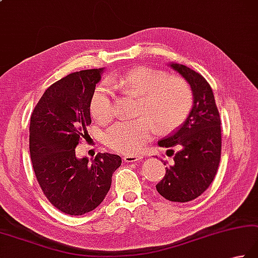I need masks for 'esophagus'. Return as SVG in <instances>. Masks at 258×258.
Masks as SVG:
<instances>
[{"instance_id": "obj_1", "label": "esophagus", "mask_w": 258, "mask_h": 258, "mask_svg": "<svg viewBox=\"0 0 258 258\" xmlns=\"http://www.w3.org/2000/svg\"><path fill=\"white\" fill-rule=\"evenodd\" d=\"M143 159V155L141 154H130L124 156L125 162H135V161H140Z\"/></svg>"}]
</instances>
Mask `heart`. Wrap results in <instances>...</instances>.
<instances>
[{"label":"heart","mask_w":258,"mask_h":258,"mask_svg":"<svg viewBox=\"0 0 258 258\" xmlns=\"http://www.w3.org/2000/svg\"><path fill=\"white\" fill-rule=\"evenodd\" d=\"M110 82L123 93L140 97L136 116L105 131L104 142L113 151L124 154L138 153L152 139L155 125L161 132L173 130L188 118L194 106V93L185 79L150 67H138ZM96 120L106 123L115 114V98L107 84L96 89L90 102Z\"/></svg>","instance_id":"heart-1"}]
</instances>
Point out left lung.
<instances>
[{"label": "left lung", "instance_id": "obj_1", "mask_svg": "<svg viewBox=\"0 0 258 258\" xmlns=\"http://www.w3.org/2000/svg\"><path fill=\"white\" fill-rule=\"evenodd\" d=\"M188 82L194 93V106L185 122L173 134L159 141L173 155V162L156 184L158 192L173 203H188L208 189L218 170L221 155L220 116L208 82L200 74L183 64L171 63ZM170 150L171 154L168 153ZM168 162H164L166 164Z\"/></svg>", "mask_w": 258, "mask_h": 258}]
</instances>
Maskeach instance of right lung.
Here are the masks:
<instances>
[{
    "label": "right lung",
    "mask_w": 258,
    "mask_h": 258,
    "mask_svg": "<svg viewBox=\"0 0 258 258\" xmlns=\"http://www.w3.org/2000/svg\"><path fill=\"white\" fill-rule=\"evenodd\" d=\"M103 68L66 76L45 90L30 120V155L39 185L58 210L70 216L93 211L107 195L119 155L98 153L88 162L75 148L88 134L90 102Z\"/></svg>",
    "instance_id": "1"
}]
</instances>
